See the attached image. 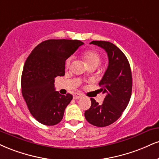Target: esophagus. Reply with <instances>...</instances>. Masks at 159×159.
<instances>
[{
	"mask_svg": "<svg viewBox=\"0 0 159 159\" xmlns=\"http://www.w3.org/2000/svg\"><path fill=\"white\" fill-rule=\"evenodd\" d=\"M83 96L81 94H79V93H75L73 95V98L74 99H78L80 98H81V97Z\"/></svg>",
	"mask_w": 159,
	"mask_h": 159,
	"instance_id": "1",
	"label": "esophagus"
}]
</instances>
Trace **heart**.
Returning <instances> with one entry per match:
<instances>
[{"instance_id":"1","label":"heart","mask_w":159,"mask_h":159,"mask_svg":"<svg viewBox=\"0 0 159 159\" xmlns=\"http://www.w3.org/2000/svg\"><path fill=\"white\" fill-rule=\"evenodd\" d=\"M82 57H83L84 60L85 61L86 64H87V66L89 67H90L92 66H98L101 62V55L97 51L90 50L85 51L82 54ZM73 58L72 56H70L67 58L66 61H65V67L66 69L70 68V65H71Z\"/></svg>"}]
</instances>
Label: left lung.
<instances>
[{"instance_id": "obj_1", "label": "left lung", "mask_w": 159, "mask_h": 159, "mask_svg": "<svg viewBox=\"0 0 159 159\" xmlns=\"http://www.w3.org/2000/svg\"><path fill=\"white\" fill-rule=\"evenodd\" d=\"M90 43L101 47L107 53L108 67L99 82L100 91L106 95L99 104L91 99V107L84 116L89 124L106 127L121 117L130 100L133 80L129 61L123 52L109 41H93Z\"/></svg>"}]
</instances>
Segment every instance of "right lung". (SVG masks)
I'll return each instance as SVG.
<instances>
[{"label": "right lung", "mask_w": 159, "mask_h": 159, "mask_svg": "<svg viewBox=\"0 0 159 159\" xmlns=\"http://www.w3.org/2000/svg\"><path fill=\"white\" fill-rule=\"evenodd\" d=\"M84 43L78 40L50 39L39 43L29 55L21 76V91L30 113L38 122L53 126L62 120L72 99L55 89V78L65 75V61Z\"/></svg>", "instance_id": "right-lung-1"}]
</instances>
